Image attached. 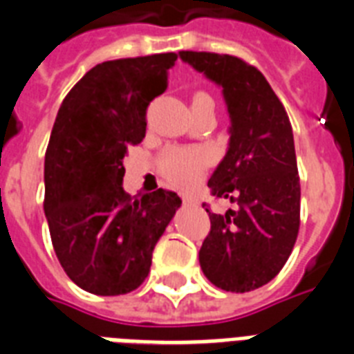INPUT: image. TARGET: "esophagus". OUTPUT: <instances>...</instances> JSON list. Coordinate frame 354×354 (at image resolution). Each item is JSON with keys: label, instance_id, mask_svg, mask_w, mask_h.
Wrapping results in <instances>:
<instances>
[{"label": "esophagus", "instance_id": "esophagus-1", "mask_svg": "<svg viewBox=\"0 0 354 354\" xmlns=\"http://www.w3.org/2000/svg\"><path fill=\"white\" fill-rule=\"evenodd\" d=\"M183 203H185V205H198V200L194 196H183Z\"/></svg>", "mask_w": 354, "mask_h": 354}]
</instances>
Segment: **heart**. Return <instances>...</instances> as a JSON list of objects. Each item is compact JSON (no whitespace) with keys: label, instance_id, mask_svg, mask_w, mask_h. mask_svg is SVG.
<instances>
[{"label":"heart","instance_id":"heart-1","mask_svg":"<svg viewBox=\"0 0 354 354\" xmlns=\"http://www.w3.org/2000/svg\"><path fill=\"white\" fill-rule=\"evenodd\" d=\"M205 97H209L205 93H196L192 103ZM211 162L212 152L205 147H169L160 158V169L169 182L189 187L202 178Z\"/></svg>","mask_w":354,"mask_h":354}]
</instances>
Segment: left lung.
<instances>
[{"label": "left lung", "instance_id": "1", "mask_svg": "<svg viewBox=\"0 0 354 354\" xmlns=\"http://www.w3.org/2000/svg\"><path fill=\"white\" fill-rule=\"evenodd\" d=\"M180 57L222 87L231 118L229 147L207 185L234 209H205L211 231L200 266L223 291H252L281 271L298 236L300 176L291 122L263 74L240 57L192 50Z\"/></svg>", "mask_w": 354, "mask_h": 354}]
</instances>
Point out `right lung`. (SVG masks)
Segmentation results:
<instances>
[{
    "label": "right lung",
    "instance_id": "1",
    "mask_svg": "<svg viewBox=\"0 0 354 354\" xmlns=\"http://www.w3.org/2000/svg\"><path fill=\"white\" fill-rule=\"evenodd\" d=\"M178 54L103 62L65 96L45 152V216L67 277L100 297L142 286L176 214V192L123 191V156L145 138L149 103L167 88Z\"/></svg>",
    "mask_w": 354,
    "mask_h": 354
}]
</instances>
